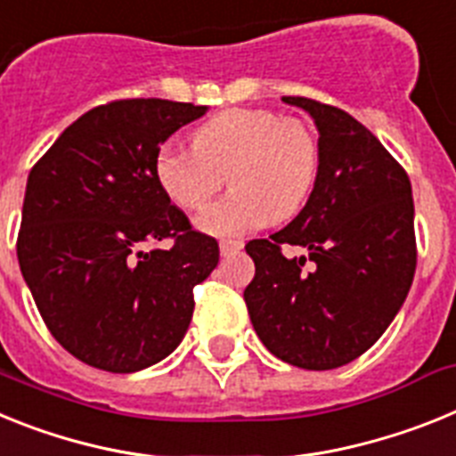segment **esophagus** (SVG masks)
Segmentation results:
<instances>
[{
  "mask_svg": "<svg viewBox=\"0 0 456 456\" xmlns=\"http://www.w3.org/2000/svg\"><path fill=\"white\" fill-rule=\"evenodd\" d=\"M243 250V240H232V239H223L220 240V252L224 256L229 255H236V252Z\"/></svg>",
  "mask_w": 456,
  "mask_h": 456,
  "instance_id": "esophagus-1",
  "label": "esophagus"
}]
</instances>
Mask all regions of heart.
<instances>
[{"label": "heart", "instance_id": "obj_1", "mask_svg": "<svg viewBox=\"0 0 456 456\" xmlns=\"http://www.w3.org/2000/svg\"><path fill=\"white\" fill-rule=\"evenodd\" d=\"M322 172V144L300 118L273 110L232 108L192 133V149L165 144L153 174L172 204L197 211L223 188L233 190L197 217L213 236H239L303 211Z\"/></svg>", "mask_w": 456, "mask_h": 456}]
</instances>
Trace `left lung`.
<instances>
[{
  "label": "left lung",
  "mask_w": 456,
  "mask_h": 456,
  "mask_svg": "<svg viewBox=\"0 0 456 456\" xmlns=\"http://www.w3.org/2000/svg\"><path fill=\"white\" fill-rule=\"evenodd\" d=\"M282 101L316 121L322 172L287 227L245 245L255 277L243 298L273 355L335 370L381 338L409 294L418 261L411 181L351 114L305 96ZM284 244H300L308 256L287 260Z\"/></svg>",
  "instance_id": "1"
}]
</instances>
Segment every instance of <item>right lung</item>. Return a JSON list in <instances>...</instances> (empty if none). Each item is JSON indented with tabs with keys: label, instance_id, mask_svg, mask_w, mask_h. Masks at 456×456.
<instances>
[{
	"label": "right lung",
	"instance_id": "add662e5",
	"mask_svg": "<svg viewBox=\"0 0 456 456\" xmlns=\"http://www.w3.org/2000/svg\"><path fill=\"white\" fill-rule=\"evenodd\" d=\"M204 105L124 98L59 134L27 179L20 271L47 330L96 370L130 374L167 358L220 261L162 192L153 158ZM167 240L169 246H160Z\"/></svg>",
	"mask_w": 456,
	"mask_h": 456
}]
</instances>
